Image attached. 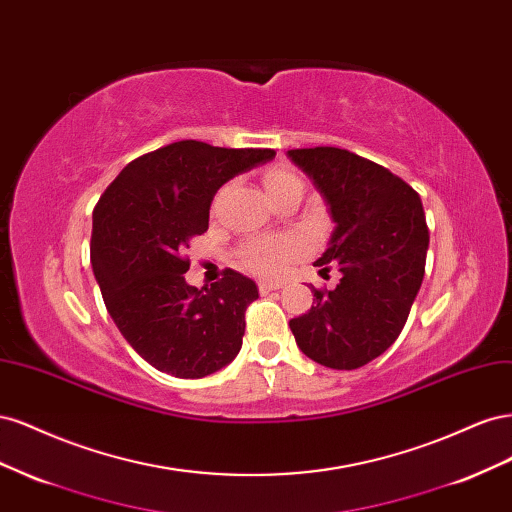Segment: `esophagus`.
Wrapping results in <instances>:
<instances>
[{
    "instance_id": "34e87169",
    "label": "esophagus",
    "mask_w": 512,
    "mask_h": 512,
    "mask_svg": "<svg viewBox=\"0 0 512 512\" xmlns=\"http://www.w3.org/2000/svg\"><path fill=\"white\" fill-rule=\"evenodd\" d=\"M280 288H284V284H282V282H260V284H258L260 294H269V292H273V290H280Z\"/></svg>"
}]
</instances>
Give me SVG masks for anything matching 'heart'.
Wrapping results in <instances>:
<instances>
[{
  "mask_svg": "<svg viewBox=\"0 0 512 512\" xmlns=\"http://www.w3.org/2000/svg\"><path fill=\"white\" fill-rule=\"evenodd\" d=\"M301 183L297 175L288 170H269L265 175V190L267 194H275L286 190L288 185ZM303 250V243L294 237H271V239H254L241 247L239 262L241 267L258 273V275H277L292 258H297Z\"/></svg>",
  "mask_w": 512,
  "mask_h": 512,
  "instance_id": "obj_1",
  "label": "heart"
}]
</instances>
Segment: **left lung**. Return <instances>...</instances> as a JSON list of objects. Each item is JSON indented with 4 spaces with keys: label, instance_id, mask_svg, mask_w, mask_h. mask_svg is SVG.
Here are the masks:
<instances>
[{
    "label": "left lung",
    "instance_id": "left-lung-1",
    "mask_svg": "<svg viewBox=\"0 0 512 512\" xmlns=\"http://www.w3.org/2000/svg\"><path fill=\"white\" fill-rule=\"evenodd\" d=\"M288 158L314 181L335 222L314 265L342 273L333 290H312L316 305L292 318L290 331L312 361L359 369L391 348L423 284V203L391 170L346 149H290Z\"/></svg>",
    "mask_w": 512,
    "mask_h": 512
}]
</instances>
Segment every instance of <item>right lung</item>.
<instances>
[{
  "label": "right lung",
  "instance_id": "right-lung-1",
  "mask_svg": "<svg viewBox=\"0 0 512 512\" xmlns=\"http://www.w3.org/2000/svg\"><path fill=\"white\" fill-rule=\"evenodd\" d=\"M273 158V149L179 141L130 162L98 200L91 267L104 305L158 371L205 378L239 354L258 286L228 269L211 288H194L183 277L190 269L183 252L209 228L215 192Z\"/></svg>",
  "mask_w": 512,
  "mask_h": 512
}]
</instances>
